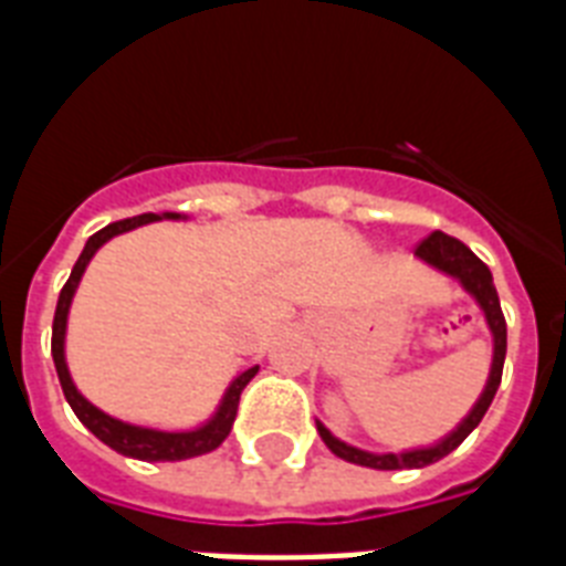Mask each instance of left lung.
Here are the masks:
<instances>
[{
	"label": "left lung",
	"instance_id": "1",
	"mask_svg": "<svg viewBox=\"0 0 566 566\" xmlns=\"http://www.w3.org/2000/svg\"><path fill=\"white\" fill-rule=\"evenodd\" d=\"M417 261H422L431 270H438L440 275H447L452 282H458V287L470 296V300L479 305L484 317V326L491 332V370H488V381H484L482 394L473 402V408L461 417L455 429L447 431L443 438L434 440V443H426V447H411L399 449V452H373V449H361L346 443L337 434H332V429H326L323 422L317 420V431L323 443H326L337 458H344L349 464L370 467V470H422V467L434 464L440 458H447L449 452H455L461 443L467 440V434L482 422V417L491 408L493 396L500 390L502 381V364H505V349H509V328H505V317H502L500 296H496V287H493L491 270L473 255V249L464 247L461 240L449 238L443 231H434L429 238L422 240L417 252H413Z\"/></svg>",
	"mask_w": 566,
	"mask_h": 566
}]
</instances>
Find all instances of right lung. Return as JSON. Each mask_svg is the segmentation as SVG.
I'll use <instances>...</instances> for the list:
<instances>
[{
	"label": "right lung",
	"mask_w": 566,
	"mask_h": 566,
	"mask_svg": "<svg viewBox=\"0 0 566 566\" xmlns=\"http://www.w3.org/2000/svg\"><path fill=\"white\" fill-rule=\"evenodd\" d=\"M161 220H190V217L188 213L176 211L140 213V217H128V220L111 222V226H105L102 231H96L93 238H87L82 255L75 261L73 273L66 279L64 291L57 296L55 323H52V361H55L57 381H61V390H64L70 408H73L75 417L82 420L84 429H91L105 447H111L114 452H119V455L137 458V461H188V458L213 452L222 440L229 438L231 426H234V417H238L240 394H243V387L255 378L258 367L240 370L238 376L231 378L229 387L222 390L220 402H217V408H213V413L208 420L196 422L190 429H158V426H140V422L119 420L114 413L102 411L99 405H93L91 399L75 387L70 364H66V323H70V308H73L75 291H78L84 270H87V264L93 261V255H96L111 238Z\"/></svg>",
	"instance_id": "1"
}]
</instances>
